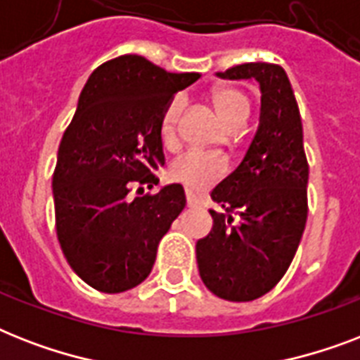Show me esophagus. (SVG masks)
<instances>
[{
    "instance_id": "obj_1",
    "label": "esophagus",
    "mask_w": 360,
    "mask_h": 360,
    "mask_svg": "<svg viewBox=\"0 0 360 360\" xmlns=\"http://www.w3.org/2000/svg\"><path fill=\"white\" fill-rule=\"evenodd\" d=\"M196 203H198L196 196H194V194H192V192L186 191V205H188V207H194V205H196Z\"/></svg>"
}]
</instances>
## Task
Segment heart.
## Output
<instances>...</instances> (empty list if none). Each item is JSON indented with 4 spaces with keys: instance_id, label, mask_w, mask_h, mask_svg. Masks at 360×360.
I'll list each match as a JSON object with an SVG mask.
<instances>
[{
    "instance_id": "1",
    "label": "heart",
    "mask_w": 360,
    "mask_h": 360,
    "mask_svg": "<svg viewBox=\"0 0 360 360\" xmlns=\"http://www.w3.org/2000/svg\"><path fill=\"white\" fill-rule=\"evenodd\" d=\"M211 101H213L214 108L220 114V117L230 124V127H237L248 117V98L240 89L233 86H219L214 87L211 93ZM181 106H183V97L175 95L162 112L160 117V138L166 146H174L177 140V124H179ZM228 172V162L226 158L220 155H211V153L191 151L181 153L179 157H175L172 160L168 168L169 179L175 183H181L186 186L188 191H203L213 183L224 177Z\"/></svg>"
}]
</instances>
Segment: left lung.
Listing matches in <instances>:
<instances>
[{
    "instance_id": "left-lung-1",
    "label": "left lung",
    "mask_w": 360,
    "mask_h": 360,
    "mask_svg": "<svg viewBox=\"0 0 360 360\" xmlns=\"http://www.w3.org/2000/svg\"><path fill=\"white\" fill-rule=\"evenodd\" d=\"M220 78H254L262 91L259 124L245 158L211 192L222 211L196 243L200 276L226 301L245 302L278 284L307 224L308 162L290 78L280 65H236Z\"/></svg>"
}]
</instances>
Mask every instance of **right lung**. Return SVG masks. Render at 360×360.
Segmentation results:
<instances>
[{
    "label": "right lung",
    "mask_w": 360,
    "mask_h": 360,
    "mask_svg": "<svg viewBox=\"0 0 360 360\" xmlns=\"http://www.w3.org/2000/svg\"><path fill=\"white\" fill-rule=\"evenodd\" d=\"M200 72H169L124 53L93 70L65 130L52 177L56 230L67 262L104 293L149 276L158 243L185 209L183 186L158 185L160 117ZM136 188V194L131 191Z\"/></svg>",
    "instance_id": "obj_1"
}]
</instances>
